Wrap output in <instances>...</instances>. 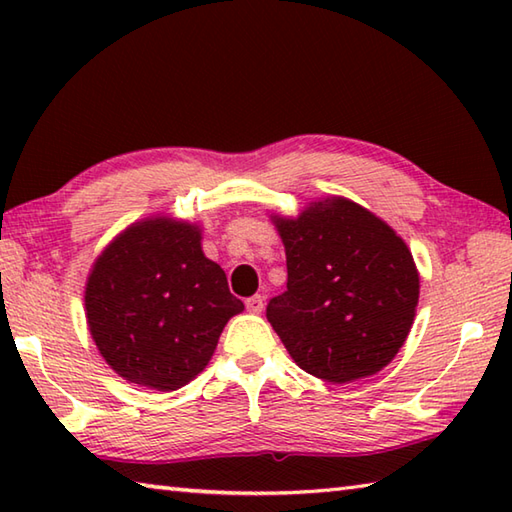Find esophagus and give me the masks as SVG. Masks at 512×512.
<instances>
[{
	"mask_svg": "<svg viewBox=\"0 0 512 512\" xmlns=\"http://www.w3.org/2000/svg\"><path fill=\"white\" fill-rule=\"evenodd\" d=\"M246 310L253 312V314H259L264 310V297L262 295H253L250 299H246Z\"/></svg>",
	"mask_w": 512,
	"mask_h": 512,
	"instance_id": "34e87169",
	"label": "esophagus"
}]
</instances>
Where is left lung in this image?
Returning a JSON list of instances; mask_svg holds the SVG:
<instances>
[{
    "mask_svg": "<svg viewBox=\"0 0 512 512\" xmlns=\"http://www.w3.org/2000/svg\"><path fill=\"white\" fill-rule=\"evenodd\" d=\"M288 284L266 317L308 374L352 383L380 372L405 343L420 279L405 242L350 200L314 202L277 220Z\"/></svg>",
    "mask_w": 512,
    "mask_h": 512,
    "instance_id": "obj_1",
    "label": "left lung"
}]
</instances>
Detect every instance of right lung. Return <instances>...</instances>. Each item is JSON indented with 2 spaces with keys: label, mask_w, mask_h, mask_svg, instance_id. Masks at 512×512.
Segmentation results:
<instances>
[{
  "label": "right lung",
  "mask_w": 512,
  "mask_h": 512,
  "mask_svg": "<svg viewBox=\"0 0 512 512\" xmlns=\"http://www.w3.org/2000/svg\"><path fill=\"white\" fill-rule=\"evenodd\" d=\"M92 339L129 383L173 391L211 361L226 321L244 310L206 259L198 226L167 217L129 226L96 259L85 288Z\"/></svg>",
  "instance_id": "1"
}]
</instances>
